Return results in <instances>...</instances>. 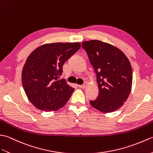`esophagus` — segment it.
Returning a JSON list of instances; mask_svg holds the SVG:
<instances>
[{
    "instance_id": "1",
    "label": "esophagus",
    "mask_w": 153,
    "mask_h": 153,
    "mask_svg": "<svg viewBox=\"0 0 153 153\" xmlns=\"http://www.w3.org/2000/svg\"><path fill=\"white\" fill-rule=\"evenodd\" d=\"M80 88H86V85H84V84H82V85H78Z\"/></svg>"
}]
</instances>
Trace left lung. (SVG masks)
I'll list each match as a JSON object with an SVG mask.
<instances>
[{
	"instance_id": "1",
	"label": "left lung",
	"mask_w": 153,
	"mask_h": 153,
	"mask_svg": "<svg viewBox=\"0 0 153 153\" xmlns=\"http://www.w3.org/2000/svg\"><path fill=\"white\" fill-rule=\"evenodd\" d=\"M82 48L96 73L99 95L90 101L103 113H111L124 105L131 91L132 69L130 61L120 50L97 40L84 41Z\"/></svg>"
}]
</instances>
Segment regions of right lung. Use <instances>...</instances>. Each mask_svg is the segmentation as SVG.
<instances>
[{"label":"right lung","instance_id":"add662e5","mask_svg":"<svg viewBox=\"0 0 153 153\" xmlns=\"http://www.w3.org/2000/svg\"><path fill=\"white\" fill-rule=\"evenodd\" d=\"M79 42L46 44L30 54L22 80L29 100L38 109L54 111L65 105L74 88L60 79L63 65L80 48Z\"/></svg>","mask_w":153,"mask_h":153}]
</instances>
